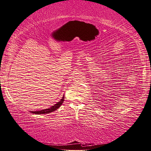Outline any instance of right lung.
<instances>
[{
	"mask_svg": "<svg viewBox=\"0 0 151 151\" xmlns=\"http://www.w3.org/2000/svg\"><path fill=\"white\" fill-rule=\"evenodd\" d=\"M64 95L62 97L61 99L60 100V101L58 102L56 104H55L54 105L52 106L51 107H50L48 109H43V110H40V111H30L31 113L32 114H48L50 113H52L53 111H55V110H57L58 108L60 107V106L62 105V103H63L64 101Z\"/></svg>",
	"mask_w": 151,
	"mask_h": 151,
	"instance_id": "obj_1",
	"label": "right lung"
}]
</instances>
